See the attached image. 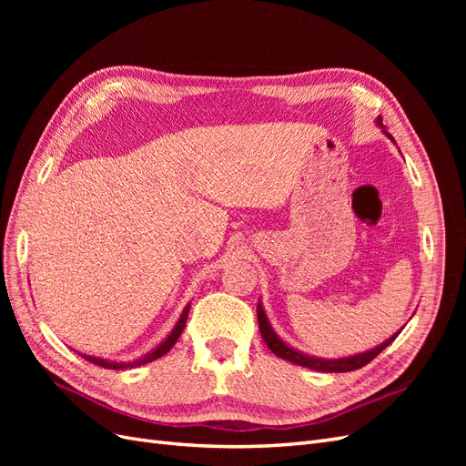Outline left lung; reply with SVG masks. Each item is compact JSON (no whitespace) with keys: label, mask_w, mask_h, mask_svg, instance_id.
<instances>
[{"label":"left lung","mask_w":466,"mask_h":466,"mask_svg":"<svg viewBox=\"0 0 466 466\" xmlns=\"http://www.w3.org/2000/svg\"><path fill=\"white\" fill-rule=\"evenodd\" d=\"M377 124L383 126V120L377 118ZM387 134V132H385ZM390 137V134H387ZM392 139V137H390ZM257 313H258V329H260V334H262V340L264 344L270 348L274 354L281 360H288L291 363H298L301 365V368H309V370H317V371H324V373H346V371H354V370H360L363 368V365H368L373 358H377L380 351H383L394 338L399 336L392 334L387 342H383L380 346L370 350V351H363V354H358V356H350V358H342V360H320V358H313V356H307V354H301V351L289 348L286 342H281L278 334L272 330L270 322H268L266 315H264V309L262 305L258 303L257 307Z\"/></svg>","instance_id":"1"}]
</instances>
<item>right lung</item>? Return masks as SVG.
<instances>
[{"mask_svg":"<svg viewBox=\"0 0 466 466\" xmlns=\"http://www.w3.org/2000/svg\"><path fill=\"white\" fill-rule=\"evenodd\" d=\"M188 311H190V307H187L185 311H182V315H180V319H178V322H177V327L173 329L171 334H168L167 340H165L163 344H159L157 348H155L153 351H149V354L144 356L142 360H136V361H132V363H116V361H108V360L93 358V356H83V358H86V360L91 361V363H95V365H98V368H105V370H124V368H136V365L149 363V361H153V360H157V358L165 356L167 351L175 346V342L178 340L180 332L185 330V324H187V319H188Z\"/></svg>","mask_w":466,"mask_h":466,"instance_id":"1","label":"right lung"}]
</instances>
